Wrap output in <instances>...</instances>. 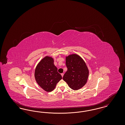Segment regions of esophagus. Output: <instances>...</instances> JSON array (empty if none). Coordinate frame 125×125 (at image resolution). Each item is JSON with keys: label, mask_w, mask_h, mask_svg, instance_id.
<instances>
[{"label": "esophagus", "mask_w": 125, "mask_h": 125, "mask_svg": "<svg viewBox=\"0 0 125 125\" xmlns=\"http://www.w3.org/2000/svg\"><path fill=\"white\" fill-rule=\"evenodd\" d=\"M61 75L62 77H63V75H64V73H61Z\"/></svg>", "instance_id": "obj_1"}]
</instances>
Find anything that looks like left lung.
Here are the masks:
<instances>
[{"label": "left lung", "instance_id": "left-lung-1", "mask_svg": "<svg viewBox=\"0 0 125 125\" xmlns=\"http://www.w3.org/2000/svg\"><path fill=\"white\" fill-rule=\"evenodd\" d=\"M67 70L63 79L70 88L78 90L82 88L87 83L89 70L83 60L76 54H72L66 57Z\"/></svg>", "mask_w": 125, "mask_h": 125}]
</instances>
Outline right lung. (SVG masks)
<instances>
[{
	"instance_id": "obj_1",
	"label": "right lung",
	"mask_w": 125,
	"mask_h": 125,
	"mask_svg": "<svg viewBox=\"0 0 125 125\" xmlns=\"http://www.w3.org/2000/svg\"><path fill=\"white\" fill-rule=\"evenodd\" d=\"M35 77L38 84L47 92L52 91L56 84L62 79L61 74L54 64L53 59L45 57L36 67Z\"/></svg>"
}]
</instances>
